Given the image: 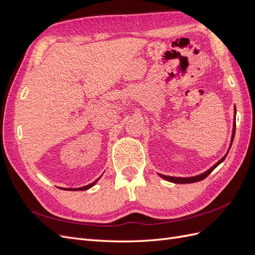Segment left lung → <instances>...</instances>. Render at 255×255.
I'll use <instances>...</instances> for the list:
<instances>
[{"label":"left lung","mask_w":255,"mask_h":255,"mask_svg":"<svg viewBox=\"0 0 255 255\" xmlns=\"http://www.w3.org/2000/svg\"><path fill=\"white\" fill-rule=\"evenodd\" d=\"M234 112H235V116H234V125H233V134H232V139H231V143H230V148H231V145H232V143H233V139H234V136H235V128H236V125H235V118H236V109L234 110ZM230 150V149H229ZM229 150H228V152H227V154L225 156H223L219 161H217V163H216L212 168H210L208 169L207 171H205V172H203V173H201V174H199V175H196V176H190V177H176V176H167V175H164V174H158L160 177H163L164 180H166V181H168V182H171V183H175V184H188V183H195V182H199V181H202V180H204L205 177L208 175V174H211V172L214 170V169L217 167L219 164H221L223 160L226 159V157H227V155H228V153H229Z\"/></svg>","instance_id":"left-lung-1"}]
</instances>
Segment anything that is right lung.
<instances>
[{
    "label": "right lung",
    "instance_id": "add662e5",
    "mask_svg": "<svg viewBox=\"0 0 255 255\" xmlns=\"http://www.w3.org/2000/svg\"><path fill=\"white\" fill-rule=\"evenodd\" d=\"M99 180H100V177H99V179H97L95 182H92L91 184H88V185H86V186H84V187H80V188H67V189H65V190H87V189H89V188H91L92 186H94V185H95Z\"/></svg>",
    "mask_w": 255,
    "mask_h": 255
}]
</instances>
